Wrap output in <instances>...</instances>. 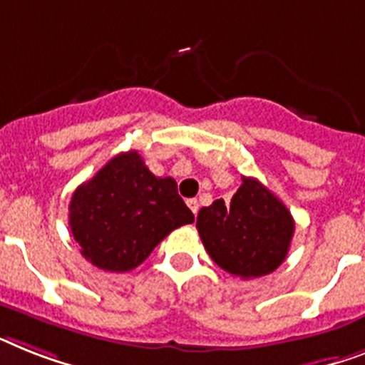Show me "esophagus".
Segmentation results:
<instances>
[{"instance_id":"1","label":"esophagus","mask_w":365,"mask_h":365,"mask_svg":"<svg viewBox=\"0 0 365 365\" xmlns=\"http://www.w3.org/2000/svg\"><path fill=\"white\" fill-rule=\"evenodd\" d=\"M186 205H188L190 210L194 212V216L197 215V210H200V203H197V200H188L186 201Z\"/></svg>"}]
</instances>
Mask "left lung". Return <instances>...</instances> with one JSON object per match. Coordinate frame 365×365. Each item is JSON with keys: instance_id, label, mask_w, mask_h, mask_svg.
Returning a JSON list of instances; mask_svg holds the SVG:
<instances>
[{"instance_id": "8db88e82", "label": "left lung", "mask_w": 365, "mask_h": 365, "mask_svg": "<svg viewBox=\"0 0 365 365\" xmlns=\"http://www.w3.org/2000/svg\"><path fill=\"white\" fill-rule=\"evenodd\" d=\"M197 233L207 254L225 272L242 279L278 269L287 257L294 220L257 179L242 177L231 203L216 200L197 215Z\"/></svg>"}]
</instances>
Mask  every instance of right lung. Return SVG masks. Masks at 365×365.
<instances>
[{"instance_id": "right-lung-1", "label": "right lung", "mask_w": 365, "mask_h": 365, "mask_svg": "<svg viewBox=\"0 0 365 365\" xmlns=\"http://www.w3.org/2000/svg\"><path fill=\"white\" fill-rule=\"evenodd\" d=\"M192 222L175 180L153 175L138 150L113 156L68 205L81 255L108 272L135 269L171 231Z\"/></svg>"}]
</instances>
